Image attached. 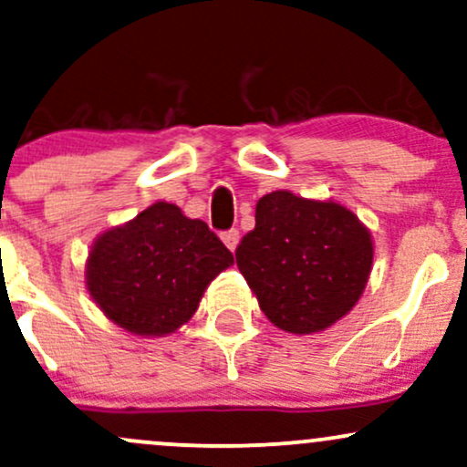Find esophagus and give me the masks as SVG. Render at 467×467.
Wrapping results in <instances>:
<instances>
[{
  "instance_id": "1",
  "label": "esophagus",
  "mask_w": 467,
  "mask_h": 467,
  "mask_svg": "<svg viewBox=\"0 0 467 467\" xmlns=\"http://www.w3.org/2000/svg\"><path fill=\"white\" fill-rule=\"evenodd\" d=\"M222 241L226 244L228 250H234L239 244V230L233 228V230H226V233H222Z\"/></svg>"
}]
</instances>
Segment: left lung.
<instances>
[{
  "mask_svg": "<svg viewBox=\"0 0 467 467\" xmlns=\"http://www.w3.org/2000/svg\"><path fill=\"white\" fill-rule=\"evenodd\" d=\"M254 222L234 256L270 323L316 334L351 312L373 265L371 233L358 215L275 191L256 202Z\"/></svg>",
  "mask_w": 467,
  "mask_h": 467,
  "instance_id": "1",
  "label": "left lung"
}]
</instances>
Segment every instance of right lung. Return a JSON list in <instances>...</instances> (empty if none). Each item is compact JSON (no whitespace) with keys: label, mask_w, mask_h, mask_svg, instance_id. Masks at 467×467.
<instances>
[{"label":"right lung","mask_w":467,"mask_h":467,"mask_svg":"<svg viewBox=\"0 0 467 467\" xmlns=\"http://www.w3.org/2000/svg\"><path fill=\"white\" fill-rule=\"evenodd\" d=\"M234 256L202 219L155 202L125 226L105 230L85 265L89 296L136 336H166L189 323Z\"/></svg>","instance_id":"add662e5"}]
</instances>
